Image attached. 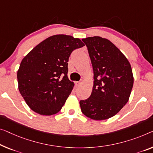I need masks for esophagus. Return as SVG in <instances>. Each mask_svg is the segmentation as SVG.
I'll use <instances>...</instances> for the list:
<instances>
[{"label": "esophagus", "instance_id": "34e87169", "mask_svg": "<svg viewBox=\"0 0 153 153\" xmlns=\"http://www.w3.org/2000/svg\"><path fill=\"white\" fill-rule=\"evenodd\" d=\"M82 83V82H76V85L77 86H79L81 85Z\"/></svg>", "mask_w": 153, "mask_h": 153}]
</instances>
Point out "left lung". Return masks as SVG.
Returning <instances> with one entry per match:
<instances>
[{"mask_svg": "<svg viewBox=\"0 0 153 153\" xmlns=\"http://www.w3.org/2000/svg\"><path fill=\"white\" fill-rule=\"evenodd\" d=\"M82 40L89 54L94 84L91 96L79 101L81 111L92 120L108 119L128 101L134 81L131 66L108 40L94 36Z\"/></svg>", "mask_w": 153, "mask_h": 153, "instance_id": "1", "label": "left lung"}]
</instances>
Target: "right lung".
Instances as JSON below:
<instances>
[{"mask_svg": "<svg viewBox=\"0 0 153 153\" xmlns=\"http://www.w3.org/2000/svg\"><path fill=\"white\" fill-rule=\"evenodd\" d=\"M83 46L79 38L55 35L22 59L17 74L18 89L34 112L51 115L61 110L74 85L67 77L69 58Z\"/></svg>", "mask_w": 153, "mask_h": 153, "instance_id": "right-lung-1", "label": "right lung"}]
</instances>
